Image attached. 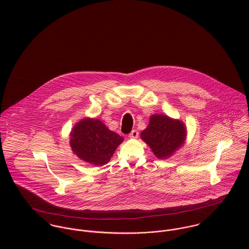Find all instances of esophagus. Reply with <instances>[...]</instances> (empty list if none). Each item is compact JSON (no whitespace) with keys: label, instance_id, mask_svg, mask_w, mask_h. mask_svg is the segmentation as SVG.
Wrapping results in <instances>:
<instances>
[{"label":"esophagus","instance_id":"esophagus-1","mask_svg":"<svg viewBox=\"0 0 249 249\" xmlns=\"http://www.w3.org/2000/svg\"><path fill=\"white\" fill-rule=\"evenodd\" d=\"M129 138H131V139H136V138H138V136H139V132L137 131V130H135V129H133L130 133H129Z\"/></svg>","mask_w":249,"mask_h":249}]
</instances>
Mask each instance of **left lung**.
I'll list each match as a JSON object with an SVG mask.
<instances>
[{
    "instance_id": "1",
    "label": "left lung",
    "mask_w": 249,
    "mask_h": 249,
    "mask_svg": "<svg viewBox=\"0 0 249 249\" xmlns=\"http://www.w3.org/2000/svg\"><path fill=\"white\" fill-rule=\"evenodd\" d=\"M184 124L172 120L168 116L153 115L148 126L141 133V137L152 149L157 158H166L178 149L185 140Z\"/></svg>"
}]
</instances>
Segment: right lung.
<instances>
[{
	"label": "right lung",
	"instance_id": "obj_1",
	"mask_svg": "<svg viewBox=\"0 0 249 249\" xmlns=\"http://www.w3.org/2000/svg\"><path fill=\"white\" fill-rule=\"evenodd\" d=\"M123 140L122 136L109 130L100 120L85 119L72 128L70 143L80 159L102 166L109 162Z\"/></svg>",
	"mask_w": 249,
	"mask_h": 249
}]
</instances>
